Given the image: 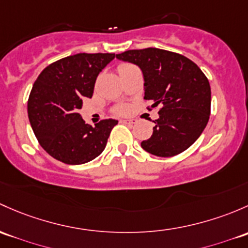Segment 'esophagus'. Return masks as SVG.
I'll return each mask as SVG.
<instances>
[{"label":"esophagus","instance_id":"esophagus-1","mask_svg":"<svg viewBox=\"0 0 248 248\" xmlns=\"http://www.w3.org/2000/svg\"><path fill=\"white\" fill-rule=\"evenodd\" d=\"M121 122H124V124H134V120H121Z\"/></svg>","mask_w":248,"mask_h":248}]
</instances>
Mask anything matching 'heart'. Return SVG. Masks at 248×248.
<instances>
[{
  "label": "heart",
  "instance_id": "obj_1",
  "mask_svg": "<svg viewBox=\"0 0 248 248\" xmlns=\"http://www.w3.org/2000/svg\"><path fill=\"white\" fill-rule=\"evenodd\" d=\"M132 66H133L132 64H121V65H120V66H119V72L124 71V70L129 69V67H132ZM116 111H117V113H121V114L126 113V111H127V107H124V106H120L119 108L116 109Z\"/></svg>",
  "mask_w": 248,
  "mask_h": 248
}]
</instances>
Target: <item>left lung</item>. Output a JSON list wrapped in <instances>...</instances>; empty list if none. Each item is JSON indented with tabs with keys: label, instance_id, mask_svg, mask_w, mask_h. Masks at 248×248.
<instances>
[{
	"label": "left lung",
	"instance_id": "left-lung-1",
	"mask_svg": "<svg viewBox=\"0 0 248 248\" xmlns=\"http://www.w3.org/2000/svg\"><path fill=\"white\" fill-rule=\"evenodd\" d=\"M133 62L144 75L145 100L160 106L153 134L141 147L157 157H173L184 152L204 131L210 115L209 80L186 57L166 49L148 47L116 54Z\"/></svg>",
	"mask_w": 248,
	"mask_h": 248
}]
</instances>
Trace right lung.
I'll return each instance as SVG.
<instances>
[{
  "label": "right lung",
  "mask_w": 248,
  "mask_h": 248,
  "mask_svg": "<svg viewBox=\"0 0 248 248\" xmlns=\"http://www.w3.org/2000/svg\"><path fill=\"white\" fill-rule=\"evenodd\" d=\"M114 53H78L52 62L41 71L28 98V117L41 147L69 165H80L103 152L116 120L85 124L78 109L91 97L98 74Z\"/></svg>",
  "instance_id": "1"
}]
</instances>
